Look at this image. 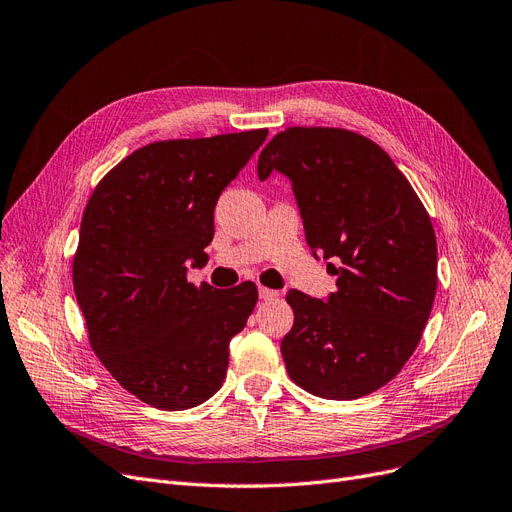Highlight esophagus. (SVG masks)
Here are the masks:
<instances>
[{
  "instance_id": "1",
  "label": "esophagus",
  "mask_w": 512,
  "mask_h": 512,
  "mask_svg": "<svg viewBox=\"0 0 512 512\" xmlns=\"http://www.w3.org/2000/svg\"><path fill=\"white\" fill-rule=\"evenodd\" d=\"M259 297L261 299H274V297H278V291L268 289V287H259Z\"/></svg>"
}]
</instances>
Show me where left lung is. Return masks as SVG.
Here are the masks:
<instances>
[{"label": "left lung", "instance_id": "8db88e82", "mask_svg": "<svg viewBox=\"0 0 512 512\" xmlns=\"http://www.w3.org/2000/svg\"><path fill=\"white\" fill-rule=\"evenodd\" d=\"M291 179L312 253L337 257L327 301L291 289L280 344L291 380L352 401L386 386L418 348L437 293V236L386 151L346 128L291 126L263 147L257 173Z\"/></svg>", "mask_w": 512, "mask_h": 512}]
</instances>
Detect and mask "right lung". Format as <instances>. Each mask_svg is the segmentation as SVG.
Wrapping results in <instances>:
<instances>
[{"instance_id": "add662e5", "label": "right lung", "mask_w": 512, "mask_h": 512, "mask_svg": "<svg viewBox=\"0 0 512 512\" xmlns=\"http://www.w3.org/2000/svg\"><path fill=\"white\" fill-rule=\"evenodd\" d=\"M266 137L257 128L149 143L113 166L84 208L73 291L90 348L151 407H196L225 380L257 287H196L187 261L208 259L217 198Z\"/></svg>"}]
</instances>
